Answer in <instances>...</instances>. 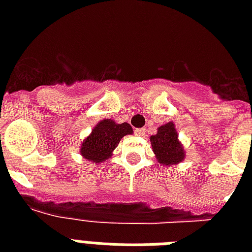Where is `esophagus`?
<instances>
[{
    "instance_id": "obj_1",
    "label": "esophagus",
    "mask_w": 252,
    "mask_h": 252,
    "mask_svg": "<svg viewBox=\"0 0 252 252\" xmlns=\"http://www.w3.org/2000/svg\"><path fill=\"white\" fill-rule=\"evenodd\" d=\"M135 133H136L137 136H144V135H145V130H144V128H136V130H135Z\"/></svg>"
}]
</instances>
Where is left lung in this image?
I'll return each instance as SVG.
<instances>
[{"label": "left lung", "instance_id": "left-lung-1", "mask_svg": "<svg viewBox=\"0 0 252 252\" xmlns=\"http://www.w3.org/2000/svg\"><path fill=\"white\" fill-rule=\"evenodd\" d=\"M150 142L158 161L162 165H177L186 159V150L180 142L174 122L159 126L158 132L150 136Z\"/></svg>", "mask_w": 252, "mask_h": 252}]
</instances>
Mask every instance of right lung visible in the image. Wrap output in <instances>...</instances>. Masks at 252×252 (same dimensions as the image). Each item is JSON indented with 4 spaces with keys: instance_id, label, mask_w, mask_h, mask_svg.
I'll use <instances>...</instances> for the list:
<instances>
[{
    "instance_id": "obj_1",
    "label": "right lung",
    "mask_w": 252,
    "mask_h": 252,
    "mask_svg": "<svg viewBox=\"0 0 252 252\" xmlns=\"http://www.w3.org/2000/svg\"><path fill=\"white\" fill-rule=\"evenodd\" d=\"M132 133V127L127 122L117 124L111 119H103L97 122L92 132L82 141L79 153L82 158L97 165L112 157L122 137Z\"/></svg>"
}]
</instances>
